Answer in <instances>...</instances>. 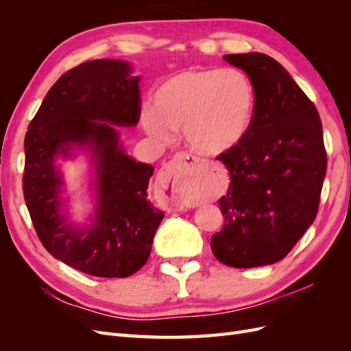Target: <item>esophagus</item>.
I'll return each mask as SVG.
<instances>
[{"mask_svg":"<svg viewBox=\"0 0 351 351\" xmlns=\"http://www.w3.org/2000/svg\"><path fill=\"white\" fill-rule=\"evenodd\" d=\"M190 164V173H187L189 178H196L199 176V168L196 167V162H199L196 156L193 155H189L186 152L182 154H177L174 156V164ZM178 177L173 176V173L169 171L162 178H161V187L164 190H168V196L165 199V209L168 212H176V210H182L186 206H189V200L186 197L182 196V193L178 192L177 187H178Z\"/></svg>","mask_w":351,"mask_h":351,"instance_id":"1","label":"esophagus"}]
</instances>
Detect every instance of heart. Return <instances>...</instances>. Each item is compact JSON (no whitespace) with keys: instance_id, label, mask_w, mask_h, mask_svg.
<instances>
[{"instance_id":"b5f03b06","label":"heart","mask_w":351,"mask_h":351,"mask_svg":"<svg viewBox=\"0 0 351 351\" xmlns=\"http://www.w3.org/2000/svg\"><path fill=\"white\" fill-rule=\"evenodd\" d=\"M256 89L237 69H190L165 79L142 114V125L158 141L183 129L200 155L234 151L249 136L256 114Z\"/></svg>"}]
</instances>
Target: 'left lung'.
Instances as JSON below:
<instances>
[{"mask_svg": "<svg viewBox=\"0 0 351 351\" xmlns=\"http://www.w3.org/2000/svg\"><path fill=\"white\" fill-rule=\"evenodd\" d=\"M224 60L250 77L258 104L249 136L218 156L231 183L218 200L224 226L210 249L228 267L256 268L285 258L316 218L326 174L322 123L272 57L247 52Z\"/></svg>", "mask_w": 351, "mask_h": 351, "instance_id": "8db88e82", "label": "left lung"}]
</instances>
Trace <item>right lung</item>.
Instances as JSON below:
<instances>
[{"instance_id":"right-lung-1","label":"right lung","mask_w":351,"mask_h":351,"mask_svg":"<svg viewBox=\"0 0 351 351\" xmlns=\"http://www.w3.org/2000/svg\"><path fill=\"white\" fill-rule=\"evenodd\" d=\"M139 76L121 60H93L64 73L42 101L25 137L23 195L44 247L93 277L125 278L151 254L164 212L147 199L154 167L125 152L114 127L141 117ZM84 150L94 167L95 208L79 226L65 209L58 159Z\"/></svg>"}]
</instances>
